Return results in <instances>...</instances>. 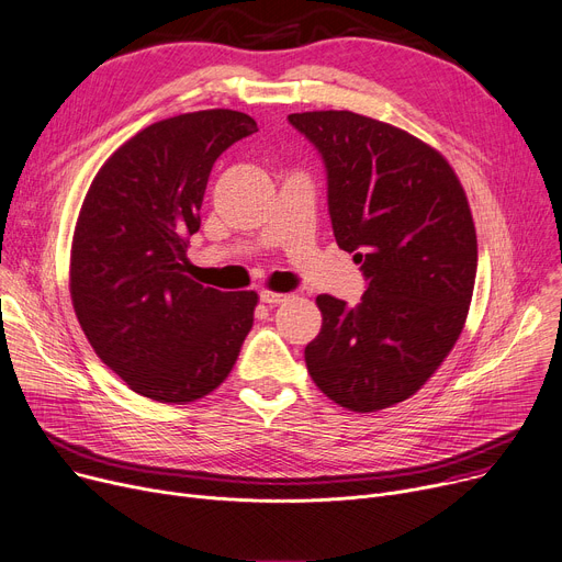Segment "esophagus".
<instances>
[{"mask_svg": "<svg viewBox=\"0 0 562 562\" xmlns=\"http://www.w3.org/2000/svg\"><path fill=\"white\" fill-rule=\"evenodd\" d=\"M290 294H283V292H272V290H262L260 292V302L268 304V306H279L288 300Z\"/></svg>", "mask_w": 562, "mask_h": 562, "instance_id": "1", "label": "esophagus"}]
</instances>
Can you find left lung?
Wrapping results in <instances>:
<instances>
[{"mask_svg": "<svg viewBox=\"0 0 562 562\" xmlns=\"http://www.w3.org/2000/svg\"><path fill=\"white\" fill-rule=\"evenodd\" d=\"M288 120L322 154L336 243L368 279L353 308L317 296L306 368L338 406L383 411L436 374L465 326L479 256L468 194L447 158L404 128L351 111Z\"/></svg>", "mask_w": 562, "mask_h": 562, "instance_id": "obj_1", "label": "left lung"}]
</instances>
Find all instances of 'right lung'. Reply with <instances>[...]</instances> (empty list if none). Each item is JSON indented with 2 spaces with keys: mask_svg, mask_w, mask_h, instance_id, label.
Instances as JSON below:
<instances>
[{
  "mask_svg": "<svg viewBox=\"0 0 562 562\" xmlns=\"http://www.w3.org/2000/svg\"><path fill=\"white\" fill-rule=\"evenodd\" d=\"M240 111L149 124L94 175L75 226L70 294L106 366L160 404L206 397L234 370L258 294L196 283L186 258L217 156L256 134Z\"/></svg>",
  "mask_w": 562,
  "mask_h": 562,
  "instance_id": "obj_1",
  "label": "right lung"
}]
</instances>
